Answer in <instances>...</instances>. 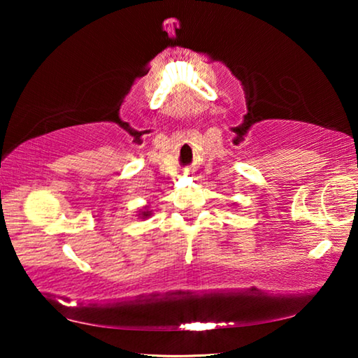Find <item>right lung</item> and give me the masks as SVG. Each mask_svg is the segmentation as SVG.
I'll return each instance as SVG.
<instances>
[{
  "instance_id": "obj_1",
  "label": "right lung",
  "mask_w": 358,
  "mask_h": 358,
  "mask_svg": "<svg viewBox=\"0 0 358 358\" xmlns=\"http://www.w3.org/2000/svg\"><path fill=\"white\" fill-rule=\"evenodd\" d=\"M151 215V210H150V205H145V207H142L141 210H138V213H137V216H138V220H147V217H150Z\"/></svg>"
}]
</instances>
